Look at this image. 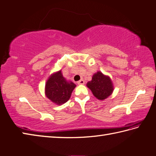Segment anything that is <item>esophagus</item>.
<instances>
[{
    "label": "esophagus",
    "instance_id": "1",
    "mask_svg": "<svg viewBox=\"0 0 156 156\" xmlns=\"http://www.w3.org/2000/svg\"><path fill=\"white\" fill-rule=\"evenodd\" d=\"M84 83H85V81H84L83 79H81L80 81H79L77 82L78 85H84Z\"/></svg>",
    "mask_w": 156,
    "mask_h": 156
}]
</instances>
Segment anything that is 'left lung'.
Returning a JSON list of instances; mask_svg holds the SVG:
<instances>
[{
  "mask_svg": "<svg viewBox=\"0 0 156 156\" xmlns=\"http://www.w3.org/2000/svg\"><path fill=\"white\" fill-rule=\"evenodd\" d=\"M86 86L92 91L93 95L101 101L107 98L112 94L114 90L113 82L110 77L104 75L101 71L94 73L92 80L88 81Z\"/></svg>",
  "mask_w": 156,
  "mask_h": 156,
  "instance_id": "8db88e82",
  "label": "left lung"
}]
</instances>
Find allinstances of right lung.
<instances>
[{"label": "right lung", "mask_w": 156, "mask_h": 156, "mask_svg": "<svg viewBox=\"0 0 156 156\" xmlns=\"http://www.w3.org/2000/svg\"><path fill=\"white\" fill-rule=\"evenodd\" d=\"M76 85L64 78L62 70H58L49 76L45 86V94L57 105H62L69 101Z\"/></svg>", "instance_id": "obj_1"}]
</instances>
